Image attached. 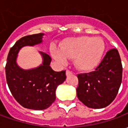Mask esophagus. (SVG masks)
<instances>
[{
  "mask_svg": "<svg viewBox=\"0 0 128 128\" xmlns=\"http://www.w3.org/2000/svg\"><path fill=\"white\" fill-rule=\"evenodd\" d=\"M72 72L71 71H70V70H66V76H70V75H72Z\"/></svg>",
  "mask_w": 128,
  "mask_h": 128,
  "instance_id": "1",
  "label": "esophagus"
}]
</instances>
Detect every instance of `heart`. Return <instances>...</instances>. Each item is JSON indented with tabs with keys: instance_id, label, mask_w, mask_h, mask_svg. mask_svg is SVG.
<instances>
[{
	"instance_id": "heart-1",
	"label": "heart",
	"mask_w": 128,
	"mask_h": 128,
	"mask_svg": "<svg viewBox=\"0 0 128 128\" xmlns=\"http://www.w3.org/2000/svg\"><path fill=\"white\" fill-rule=\"evenodd\" d=\"M106 49L104 41L100 38L81 36L65 40L58 50H53L55 60L66 64L68 59H75L76 66L82 71H91L98 66Z\"/></svg>"
}]
</instances>
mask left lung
<instances>
[{
  "label": "left lung",
  "instance_id": "8db88e82",
  "mask_svg": "<svg viewBox=\"0 0 128 128\" xmlns=\"http://www.w3.org/2000/svg\"><path fill=\"white\" fill-rule=\"evenodd\" d=\"M122 67L116 48L107 52L95 71L78 74L77 96L90 108L100 109L109 106L118 92L122 82Z\"/></svg>",
  "mask_w": 128,
  "mask_h": 128
}]
</instances>
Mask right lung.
I'll list each match as a JSON object with an SVG mask.
<instances>
[{
	"instance_id": "obj_1",
	"label": "right lung",
	"mask_w": 128,
	"mask_h": 128,
	"mask_svg": "<svg viewBox=\"0 0 128 128\" xmlns=\"http://www.w3.org/2000/svg\"><path fill=\"white\" fill-rule=\"evenodd\" d=\"M44 33L21 38L10 48L7 58L6 75L8 86L12 96L22 107L42 110L51 106L56 100L57 87L66 79V70L56 72L50 66L51 58L39 51L42 63L36 68L23 69L18 66L17 58L20 49L42 43Z\"/></svg>"
}]
</instances>
